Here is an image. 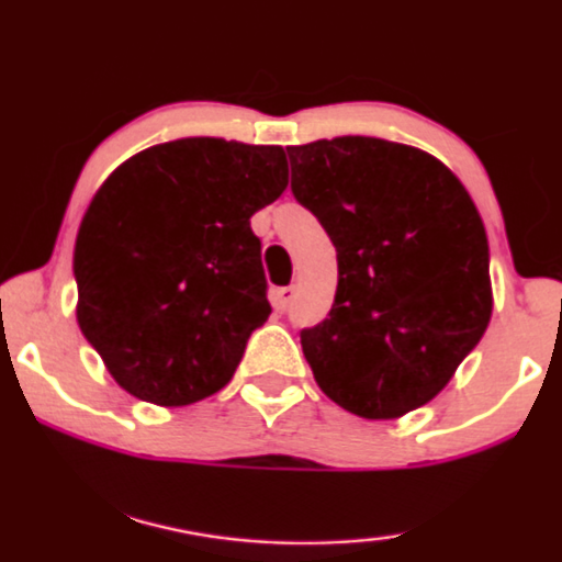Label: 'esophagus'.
Segmentation results:
<instances>
[{
    "label": "esophagus",
    "instance_id": "1",
    "mask_svg": "<svg viewBox=\"0 0 562 562\" xmlns=\"http://www.w3.org/2000/svg\"><path fill=\"white\" fill-rule=\"evenodd\" d=\"M296 291H299V286H294V283H291V286H283V289L276 291V294H273L276 310L286 312L291 307V302H294V299H296Z\"/></svg>",
    "mask_w": 562,
    "mask_h": 562
}]
</instances>
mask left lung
Here are the masks:
<instances>
[{
    "instance_id": "1",
    "label": "left lung",
    "mask_w": 562,
    "mask_h": 562,
    "mask_svg": "<svg viewBox=\"0 0 562 562\" xmlns=\"http://www.w3.org/2000/svg\"><path fill=\"white\" fill-rule=\"evenodd\" d=\"M291 193L338 252V289L302 351L319 390L361 418L426 405L493 312L483 218L454 172L371 136L289 147Z\"/></svg>"
}]
</instances>
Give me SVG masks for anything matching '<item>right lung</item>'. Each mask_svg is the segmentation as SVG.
<instances>
[{
    "label": "right lung",
    "instance_id": "1",
    "mask_svg": "<svg viewBox=\"0 0 562 562\" xmlns=\"http://www.w3.org/2000/svg\"><path fill=\"white\" fill-rule=\"evenodd\" d=\"M286 183L281 147L193 136L138 151L94 193L77 323L123 390L178 407L229 382L271 315L250 216Z\"/></svg>",
    "mask_w": 562,
    "mask_h": 562
}]
</instances>
